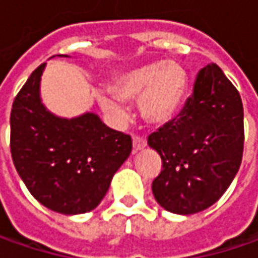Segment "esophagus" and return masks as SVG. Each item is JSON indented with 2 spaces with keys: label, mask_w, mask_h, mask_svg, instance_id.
<instances>
[{
  "label": "esophagus",
  "mask_w": 258,
  "mask_h": 258,
  "mask_svg": "<svg viewBox=\"0 0 258 258\" xmlns=\"http://www.w3.org/2000/svg\"><path fill=\"white\" fill-rule=\"evenodd\" d=\"M145 146H146V141L144 138H139V136H135L134 138V151L138 152V151H142Z\"/></svg>",
  "instance_id": "34e87169"
}]
</instances>
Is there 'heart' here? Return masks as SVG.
<instances>
[{"instance_id": "heart-1", "label": "heart", "mask_w": 258, "mask_h": 258, "mask_svg": "<svg viewBox=\"0 0 258 258\" xmlns=\"http://www.w3.org/2000/svg\"><path fill=\"white\" fill-rule=\"evenodd\" d=\"M189 77L179 61L155 60L116 76L112 93L97 94L104 113L114 120L127 119L126 102L138 99V109L145 122L164 126L175 119L188 89Z\"/></svg>"}]
</instances>
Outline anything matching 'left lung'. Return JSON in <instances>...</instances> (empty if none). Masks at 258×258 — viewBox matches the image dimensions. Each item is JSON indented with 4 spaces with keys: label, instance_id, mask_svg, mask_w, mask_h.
Instances as JSON below:
<instances>
[{
    "label": "left lung",
    "instance_id": "obj_1",
    "mask_svg": "<svg viewBox=\"0 0 258 258\" xmlns=\"http://www.w3.org/2000/svg\"><path fill=\"white\" fill-rule=\"evenodd\" d=\"M148 145L162 159L152 192L166 211L189 215L221 198L243 159L244 110L218 66L200 70L182 110L149 135Z\"/></svg>",
    "mask_w": 258,
    "mask_h": 258
}]
</instances>
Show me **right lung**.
Returning <instances> with one entry per match:
<instances>
[{
	"instance_id": "right-lung-1",
	"label": "right lung",
	"mask_w": 258,
	"mask_h": 258,
	"mask_svg": "<svg viewBox=\"0 0 258 258\" xmlns=\"http://www.w3.org/2000/svg\"><path fill=\"white\" fill-rule=\"evenodd\" d=\"M44 69L45 63L35 69L13 103V162L31 195L48 210L89 213L129 158L132 139L92 112L72 119L51 113L40 96Z\"/></svg>"
}]
</instances>
